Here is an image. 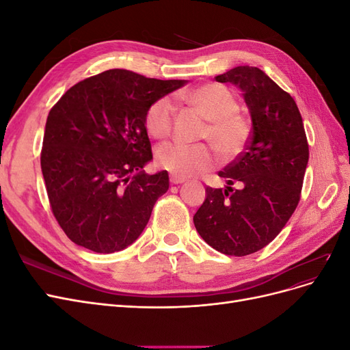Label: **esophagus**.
<instances>
[{
	"label": "esophagus",
	"instance_id": "1",
	"mask_svg": "<svg viewBox=\"0 0 350 350\" xmlns=\"http://www.w3.org/2000/svg\"><path fill=\"white\" fill-rule=\"evenodd\" d=\"M187 181V178H181V176H176V175H171V183L172 184H184Z\"/></svg>",
	"mask_w": 350,
	"mask_h": 350
}]
</instances>
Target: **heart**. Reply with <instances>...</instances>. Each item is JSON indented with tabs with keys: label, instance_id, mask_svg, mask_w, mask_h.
Here are the masks:
<instances>
[{
	"label": "heart",
	"instance_id": "heart-1",
	"mask_svg": "<svg viewBox=\"0 0 350 350\" xmlns=\"http://www.w3.org/2000/svg\"><path fill=\"white\" fill-rule=\"evenodd\" d=\"M185 99L210 121L204 137L221 154L232 156L242 149L248 139L250 124L245 116L238 112L239 103L228 88L216 83L203 84L189 90ZM175 113L176 109L171 98H159L147 109V131L154 139H166L172 133ZM156 159L163 169L181 178L203 174L216 163V156L208 146L179 142L159 146Z\"/></svg>",
	"mask_w": 350,
	"mask_h": 350
}]
</instances>
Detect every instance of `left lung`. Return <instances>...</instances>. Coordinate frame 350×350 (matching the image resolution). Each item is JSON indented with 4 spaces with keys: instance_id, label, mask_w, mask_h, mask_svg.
Returning <instances> with one entry per match:
<instances>
[{
    "instance_id": "8db88e82",
    "label": "left lung",
    "mask_w": 350,
    "mask_h": 350,
    "mask_svg": "<svg viewBox=\"0 0 350 350\" xmlns=\"http://www.w3.org/2000/svg\"><path fill=\"white\" fill-rule=\"evenodd\" d=\"M215 79L242 92L252 130L245 150L219 172L225 188H206L194 225L211 248L243 257L276 238L298 206L308 142L293 98L266 72L239 66Z\"/></svg>"
}]
</instances>
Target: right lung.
<instances>
[{"label":"right lung","mask_w":350,"mask_h":350,"mask_svg":"<svg viewBox=\"0 0 350 350\" xmlns=\"http://www.w3.org/2000/svg\"><path fill=\"white\" fill-rule=\"evenodd\" d=\"M187 80L113 68L68 89L49 111L40 153L52 213L66 235L94 252L121 251L142 235L166 171L147 175L146 113Z\"/></svg>","instance_id":"obj_1"}]
</instances>
